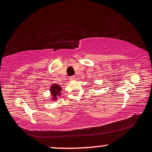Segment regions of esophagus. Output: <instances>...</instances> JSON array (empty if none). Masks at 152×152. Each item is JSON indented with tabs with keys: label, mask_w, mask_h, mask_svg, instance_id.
I'll return each mask as SVG.
<instances>
[{
	"label": "esophagus",
	"mask_w": 152,
	"mask_h": 152,
	"mask_svg": "<svg viewBox=\"0 0 152 152\" xmlns=\"http://www.w3.org/2000/svg\"><path fill=\"white\" fill-rule=\"evenodd\" d=\"M69 79L70 80H74V79H75V76H69Z\"/></svg>",
	"instance_id": "obj_1"
}]
</instances>
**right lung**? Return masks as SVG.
<instances>
[{
  "mask_svg": "<svg viewBox=\"0 0 152 152\" xmlns=\"http://www.w3.org/2000/svg\"><path fill=\"white\" fill-rule=\"evenodd\" d=\"M61 86H59L57 84H53L50 86V95L51 97H50V100L53 101V102H55L57 101V98L61 97Z\"/></svg>",
  "mask_w": 152,
  "mask_h": 152,
  "instance_id": "add662e5",
  "label": "right lung"
}]
</instances>
